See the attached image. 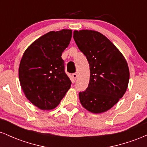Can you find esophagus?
Instances as JSON below:
<instances>
[{"label":"esophagus","instance_id":"obj_1","mask_svg":"<svg viewBox=\"0 0 147 147\" xmlns=\"http://www.w3.org/2000/svg\"><path fill=\"white\" fill-rule=\"evenodd\" d=\"M72 77H73V79H76L77 77V72H75V73H73L72 75Z\"/></svg>","mask_w":147,"mask_h":147}]
</instances>
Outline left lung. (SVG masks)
I'll use <instances>...</instances> for the list:
<instances>
[{
  "mask_svg": "<svg viewBox=\"0 0 147 147\" xmlns=\"http://www.w3.org/2000/svg\"><path fill=\"white\" fill-rule=\"evenodd\" d=\"M73 38L90 66L88 86L79 94L81 104L91 113L105 112L117 104L127 89V62L113 43L98 32L75 30Z\"/></svg>",
  "mask_w": 147,
  "mask_h": 147,
  "instance_id": "left-lung-1",
  "label": "left lung"
}]
</instances>
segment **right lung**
I'll use <instances>...</instances> for the list:
<instances>
[{"instance_id":"obj_1","label":"right lung","mask_w":147,"mask_h":147,"mask_svg":"<svg viewBox=\"0 0 147 147\" xmlns=\"http://www.w3.org/2000/svg\"><path fill=\"white\" fill-rule=\"evenodd\" d=\"M71 38V30L50 32L32 43L22 57L18 70L21 88L41 110L56 108L71 86L61 58Z\"/></svg>"}]
</instances>
